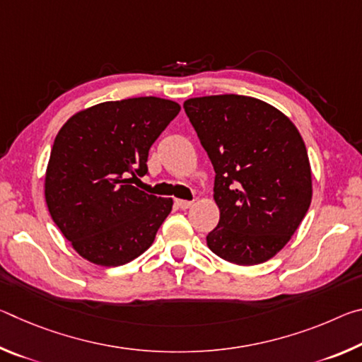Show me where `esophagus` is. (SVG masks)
I'll return each instance as SVG.
<instances>
[{"instance_id":"34e87169","label":"esophagus","mask_w":362,"mask_h":362,"mask_svg":"<svg viewBox=\"0 0 362 362\" xmlns=\"http://www.w3.org/2000/svg\"><path fill=\"white\" fill-rule=\"evenodd\" d=\"M175 204L179 206L182 211H187V209H189V207L193 206L192 201H185V199H175Z\"/></svg>"}]
</instances>
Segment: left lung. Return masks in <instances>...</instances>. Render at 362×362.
<instances>
[{
	"mask_svg": "<svg viewBox=\"0 0 362 362\" xmlns=\"http://www.w3.org/2000/svg\"><path fill=\"white\" fill-rule=\"evenodd\" d=\"M183 108L216 170L220 220L207 246L236 265L269 260L297 231L313 196L298 129L278 108L247 95L194 97Z\"/></svg>",
	"mask_w": 362,
	"mask_h": 362,
	"instance_id": "left-lung-1",
	"label": "left lung"
}]
</instances>
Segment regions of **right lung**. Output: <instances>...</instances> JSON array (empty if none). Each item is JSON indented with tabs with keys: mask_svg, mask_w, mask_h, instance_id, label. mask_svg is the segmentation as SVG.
<instances>
[{
	"mask_svg": "<svg viewBox=\"0 0 362 362\" xmlns=\"http://www.w3.org/2000/svg\"><path fill=\"white\" fill-rule=\"evenodd\" d=\"M180 112L177 102L136 97L97 103L60 127L45 177L49 214L90 263L119 267L144 254L173 198L131 183L146 174L150 146Z\"/></svg>",
	"mask_w": 362,
	"mask_h": 362,
	"instance_id": "add662e5",
	"label": "right lung"
}]
</instances>
